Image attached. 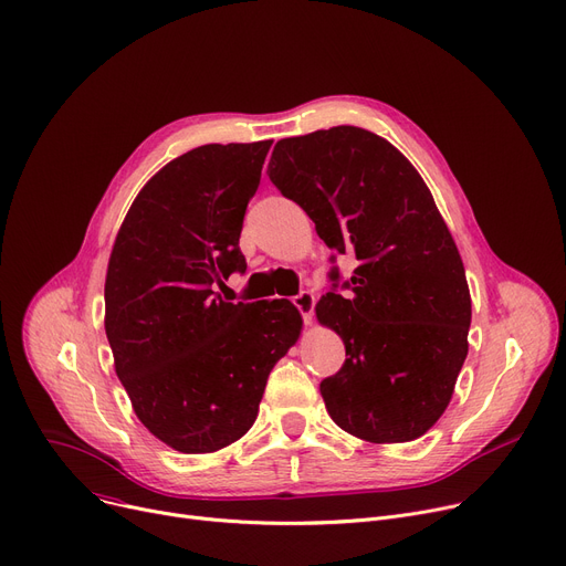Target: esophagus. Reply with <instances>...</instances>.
Instances as JSON below:
<instances>
[{
	"label": "esophagus",
	"instance_id": "esophagus-1",
	"mask_svg": "<svg viewBox=\"0 0 566 566\" xmlns=\"http://www.w3.org/2000/svg\"><path fill=\"white\" fill-rule=\"evenodd\" d=\"M292 303L298 308L303 322L311 324V322H313V315H315V294L308 292V290H303V292H298V294L292 298Z\"/></svg>",
	"mask_w": 566,
	"mask_h": 566
}]
</instances>
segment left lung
<instances>
[{
    "label": "left lung",
    "instance_id": "left-lung-1",
    "mask_svg": "<svg viewBox=\"0 0 566 566\" xmlns=\"http://www.w3.org/2000/svg\"><path fill=\"white\" fill-rule=\"evenodd\" d=\"M268 171L331 249L358 260L352 292L315 308L349 356L319 385L331 419L374 444L421 438L453 397L471 324L462 258L428 186L358 126L279 140Z\"/></svg>",
    "mask_w": 566,
    "mask_h": 566
}]
</instances>
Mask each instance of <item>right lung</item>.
Masks as SVG:
<instances>
[{
	"mask_svg": "<svg viewBox=\"0 0 566 566\" xmlns=\"http://www.w3.org/2000/svg\"><path fill=\"white\" fill-rule=\"evenodd\" d=\"M272 140L203 145L167 163L117 231L106 285L115 371L145 428L181 453L220 451L253 426L268 376L298 339L287 298L229 303L238 247Z\"/></svg>",
	"mask_w": 566,
	"mask_h": 566,
	"instance_id": "obj_1",
	"label": "right lung"
}]
</instances>
